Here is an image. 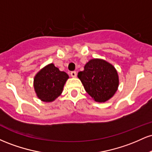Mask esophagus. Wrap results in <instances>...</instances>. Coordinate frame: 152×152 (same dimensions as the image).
Listing matches in <instances>:
<instances>
[{
  "mask_svg": "<svg viewBox=\"0 0 152 152\" xmlns=\"http://www.w3.org/2000/svg\"><path fill=\"white\" fill-rule=\"evenodd\" d=\"M76 75H77V74H76V71H71V77H73V78L76 77Z\"/></svg>",
  "mask_w": 152,
  "mask_h": 152,
  "instance_id": "34e87169",
  "label": "esophagus"
}]
</instances>
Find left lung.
I'll return each instance as SVG.
<instances>
[{"instance_id": "8db88e82", "label": "left lung", "mask_w": 152, "mask_h": 152, "mask_svg": "<svg viewBox=\"0 0 152 152\" xmlns=\"http://www.w3.org/2000/svg\"><path fill=\"white\" fill-rule=\"evenodd\" d=\"M86 91L95 102L104 103L114 96L119 79L116 69L104 59H91L78 74Z\"/></svg>"}]
</instances>
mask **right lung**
I'll use <instances>...</instances> for the list:
<instances>
[{"label":"right lung","instance_id":"right-lung-1","mask_svg":"<svg viewBox=\"0 0 152 152\" xmlns=\"http://www.w3.org/2000/svg\"><path fill=\"white\" fill-rule=\"evenodd\" d=\"M69 75L61 71L53 64L41 69L34 78V87L36 96L44 102H52L61 95Z\"/></svg>","mask_w":152,"mask_h":152}]
</instances>
